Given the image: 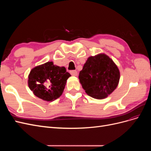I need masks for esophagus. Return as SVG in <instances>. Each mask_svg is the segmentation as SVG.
I'll return each instance as SVG.
<instances>
[{
  "instance_id": "1",
  "label": "esophagus",
  "mask_w": 151,
  "mask_h": 151,
  "mask_svg": "<svg viewBox=\"0 0 151 151\" xmlns=\"http://www.w3.org/2000/svg\"><path fill=\"white\" fill-rule=\"evenodd\" d=\"M70 74L73 76H77V72L76 70H70Z\"/></svg>"
}]
</instances>
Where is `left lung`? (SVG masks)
<instances>
[{"label":"left lung","mask_w":151,"mask_h":151,"mask_svg":"<svg viewBox=\"0 0 151 151\" xmlns=\"http://www.w3.org/2000/svg\"><path fill=\"white\" fill-rule=\"evenodd\" d=\"M120 73L115 63L104 53L89 57L79 75L86 93L95 99L108 97L117 88Z\"/></svg>","instance_id":"obj_1"}]
</instances>
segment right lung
Here are the masks:
<instances>
[{
	"label": "right lung",
	"instance_id": "add662e5",
	"mask_svg": "<svg viewBox=\"0 0 151 151\" xmlns=\"http://www.w3.org/2000/svg\"><path fill=\"white\" fill-rule=\"evenodd\" d=\"M71 75L64 67L48 62L31 70L28 84L33 94L47 101H53L62 94L67 80Z\"/></svg>",
	"mask_w": 151,
	"mask_h": 151
}]
</instances>
